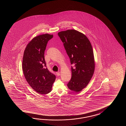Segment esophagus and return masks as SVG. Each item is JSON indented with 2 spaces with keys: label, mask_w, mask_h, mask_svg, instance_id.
Here are the masks:
<instances>
[{
  "label": "esophagus",
  "mask_w": 126,
  "mask_h": 126,
  "mask_svg": "<svg viewBox=\"0 0 126 126\" xmlns=\"http://www.w3.org/2000/svg\"><path fill=\"white\" fill-rule=\"evenodd\" d=\"M56 74L58 76H59L60 75V73L59 72H56Z\"/></svg>",
  "instance_id": "esophagus-1"
}]
</instances>
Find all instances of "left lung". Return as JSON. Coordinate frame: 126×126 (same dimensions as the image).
Masks as SVG:
<instances>
[{"label": "left lung", "mask_w": 126, "mask_h": 126, "mask_svg": "<svg viewBox=\"0 0 126 126\" xmlns=\"http://www.w3.org/2000/svg\"><path fill=\"white\" fill-rule=\"evenodd\" d=\"M58 35L73 66L67 86L72 91L79 92L87 86L94 74L95 62L91 43L85 35L75 30L60 32Z\"/></svg>", "instance_id": "obj_1"}]
</instances>
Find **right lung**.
<instances>
[{"label": "right lung", "mask_w": 126, "mask_h": 126, "mask_svg": "<svg viewBox=\"0 0 126 126\" xmlns=\"http://www.w3.org/2000/svg\"><path fill=\"white\" fill-rule=\"evenodd\" d=\"M53 35L45 34L33 38L24 52L22 70L30 86L39 94H47L52 90L55 76L46 67L44 54L48 40Z\"/></svg>", "instance_id": "right-lung-1"}]
</instances>
